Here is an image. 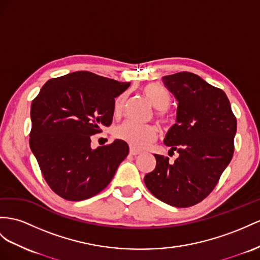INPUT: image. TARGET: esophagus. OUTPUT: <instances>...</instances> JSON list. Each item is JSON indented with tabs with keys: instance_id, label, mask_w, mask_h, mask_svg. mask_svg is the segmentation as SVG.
Returning a JSON list of instances; mask_svg holds the SVG:
<instances>
[{
	"instance_id": "obj_1",
	"label": "esophagus",
	"mask_w": 260,
	"mask_h": 260,
	"mask_svg": "<svg viewBox=\"0 0 260 260\" xmlns=\"http://www.w3.org/2000/svg\"><path fill=\"white\" fill-rule=\"evenodd\" d=\"M129 152H131V155L136 156V155L139 154V150L136 149L135 147H133V146H131V147H129Z\"/></svg>"
}]
</instances>
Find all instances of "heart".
<instances>
[{"label":"heart","instance_id":"1","mask_svg":"<svg viewBox=\"0 0 260 260\" xmlns=\"http://www.w3.org/2000/svg\"><path fill=\"white\" fill-rule=\"evenodd\" d=\"M144 94L148 98L151 104L158 109L157 115L165 119V112L169 106L171 98L168 91L158 88L156 85H146L144 88ZM126 103V94L118 96L114 105V113L116 116H121ZM157 127L151 124H139L134 121H126L121 124L115 131V136L118 139L128 143L135 148H144L152 143L157 137Z\"/></svg>","mask_w":260,"mask_h":260}]
</instances>
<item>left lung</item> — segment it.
I'll return each mask as SVG.
<instances>
[{"label":"left lung","mask_w":260,"mask_h":260,"mask_svg":"<svg viewBox=\"0 0 260 260\" xmlns=\"http://www.w3.org/2000/svg\"><path fill=\"white\" fill-rule=\"evenodd\" d=\"M162 83L178 102L176 124L164 143L179 157L170 162L155 155L156 168L144 181L160 201L189 208L211 193L231 162L237 122L225 92L194 73L165 76Z\"/></svg>","instance_id":"left-lung-1"}]
</instances>
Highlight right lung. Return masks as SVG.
<instances>
[{"mask_svg":"<svg viewBox=\"0 0 260 260\" xmlns=\"http://www.w3.org/2000/svg\"><path fill=\"white\" fill-rule=\"evenodd\" d=\"M129 85L76 71L48 80L32 100L29 146L59 197L82 201L98 194L128 155V145L121 139L92 149L91 136L112 124L115 98Z\"/></svg>","mask_w":260,"mask_h":260,"instance_id":"right-lung-1","label":"right lung"}]
</instances>
